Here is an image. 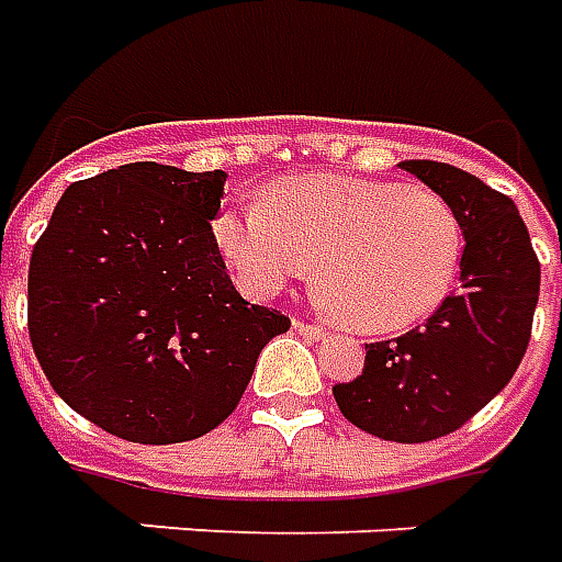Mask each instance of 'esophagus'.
<instances>
[{
  "label": "esophagus",
  "mask_w": 562,
  "mask_h": 562,
  "mask_svg": "<svg viewBox=\"0 0 562 562\" xmlns=\"http://www.w3.org/2000/svg\"><path fill=\"white\" fill-rule=\"evenodd\" d=\"M293 329H296V333H300V336L312 338V341H317V338H324V336H326V329H324V326H317V324H305V321H293Z\"/></svg>",
  "instance_id": "1"
}]
</instances>
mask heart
I'll return each instance as SVG.
<instances>
[{
  "instance_id": "heart-1",
  "label": "heart",
  "mask_w": 562,
  "mask_h": 562,
  "mask_svg": "<svg viewBox=\"0 0 562 562\" xmlns=\"http://www.w3.org/2000/svg\"><path fill=\"white\" fill-rule=\"evenodd\" d=\"M214 236L254 296L312 274L317 257L324 305L363 333L427 321L463 260V226L439 193L351 175L288 178L269 199L221 211Z\"/></svg>"
}]
</instances>
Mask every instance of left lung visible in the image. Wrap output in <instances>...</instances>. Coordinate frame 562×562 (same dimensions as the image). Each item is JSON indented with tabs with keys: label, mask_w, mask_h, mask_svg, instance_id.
Listing matches in <instances>:
<instances>
[{
	"label": "left lung",
	"mask_w": 562,
	"mask_h": 562,
	"mask_svg": "<svg viewBox=\"0 0 562 562\" xmlns=\"http://www.w3.org/2000/svg\"><path fill=\"white\" fill-rule=\"evenodd\" d=\"M463 226L460 288L405 336L366 345L363 375L336 384L341 415L378 439L417 445L460 429L512 381L539 302V257L512 199L436 160L402 162Z\"/></svg>",
	"instance_id": "left-lung-1"
}]
</instances>
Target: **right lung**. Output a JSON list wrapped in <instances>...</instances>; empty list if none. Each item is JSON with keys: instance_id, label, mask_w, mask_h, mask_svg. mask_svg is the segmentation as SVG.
Segmentation results:
<instances>
[{"instance_id": "right-lung-1", "label": "right lung", "mask_w": 562, "mask_h": 562, "mask_svg": "<svg viewBox=\"0 0 562 562\" xmlns=\"http://www.w3.org/2000/svg\"><path fill=\"white\" fill-rule=\"evenodd\" d=\"M226 172L126 162L59 196L30 260V341L59 400L111 436L175 445L236 412L290 317L233 288L211 233Z\"/></svg>"}]
</instances>
